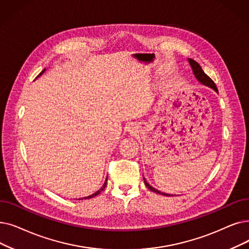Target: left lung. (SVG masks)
Here are the masks:
<instances>
[{"instance_id":"1","label":"left lung","mask_w":249,"mask_h":249,"mask_svg":"<svg viewBox=\"0 0 249 249\" xmlns=\"http://www.w3.org/2000/svg\"><path fill=\"white\" fill-rule=\"evenodd\" d=\"M189 63H190V65H191V67H192V70H193V73H194V75H196V77L202 83V84H204V85H208V86H210L211 89H213V90H215L218 92V89H217V86H215V84H214V82L208 76L207 74H205L204 72H203V70L201 69V67L199 66V64L197 63V62H196L194 60H192V59H189ZM143 180H144V184H145V186L149 189V190H151V191H154V192H156V193H160V194H161V196H170V194H167V193H161V192H160L159 190H157V189H155L154 187H151L148 183L145 181V179L143 178Z\"/></svg>"}]
</instances>
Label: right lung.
<instances>
[{"mask_svg": "<svg viewBox=\"0 0 249 249\" xmlns=\"http://www.w3.org/2000/svg\"><path fill=\"white\" fill-rule=\"evenodd\" d=\"M42 73H44V71H41V72H40V74H42ZM40 74H39V75H40ZM106 185H107V180H106V182H105V183H104V186H103V187H102V188H101V189H100V190H99V191H96V192H95V193H93V194H91V196H88V197H84V199H89V198H91V197H94V196H98V194H100V193H101V192H102V191H103V190H104V189H105V187H106ZM79 199H80V198H79ZM81 199H82V198H81Z\"/></svg>", "mask_w": 249, "mask_h": 249, "instance_id": "add662e5", "label": "right lung"}]
</instances>
